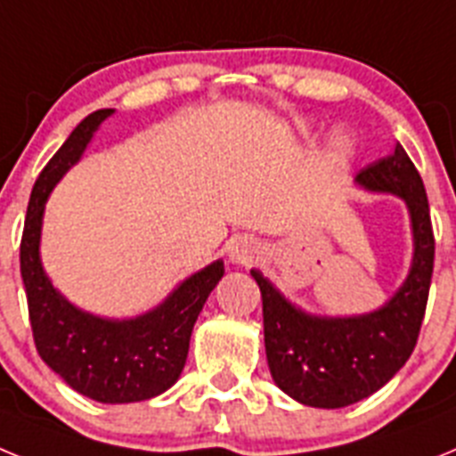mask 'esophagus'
<instances>
[{
  "label": "esophagus",
  "mask_w": 456,
  "mask_h": 456,
  "mask_svg": "<svg viewBox=\"0 0 456 456\" xmlns=\"http://www.w3.org/2000/svg\"><path fill=\"white\" fill-rule=\"evenodd\" d=\"M260 257V244L248 237H241L231 247V263L232 265H251Z\"/></svg>",
  "instance_id": "obj_1"
}]
</instances>
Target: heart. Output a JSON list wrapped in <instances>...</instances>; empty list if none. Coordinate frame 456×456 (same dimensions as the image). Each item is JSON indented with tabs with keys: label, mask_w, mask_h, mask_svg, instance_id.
<instances>
[{
	"label": "heart",
	"mask_w": 456,
	"mask_h": 456,
	"mask_svg": "<svg viewBox=\"0 0 456 456\" xmlns=\"http://www.w3.org/2000/svg\"><path fill=\"white\" fill-rule=\"evenodd\" d=\"M331 155L336 157V159H347L349 155H352V143H349L347 136H342V134H336L331 139Z\"/></svg>",
	"instance_id": "b5f03b06"
}]
</instances>
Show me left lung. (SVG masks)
Masks as SVG:
<instances>
[{
  "instance_id": "8db88e82",
  "label": "left lung",
  "mask_w": 456,
  "mask_h": 456,
  "mask_svg": "<svg viewBox=\"0 0 456 456\" xmlns=\"http://www.w3.org/2000/svg\"><path fill=\"white\" fill-rule=\"evenodd\" d=\"M368 191L406 203L413 257L400 289L381 308L352 317L310 315L285 299L257 269L263 294L265 349L273 381L292 400L315 409H342L384 388L409 361L425 317L434 272V232L420 173L404 148L356 175Z\"/></svg>"
}]
</instances>
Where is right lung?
Returning <instances> with one entry per match:
<instances>
[{
  "mask_svg": "<svg viewBox=\"0 0 456 456\" xmlns=\"http://www.w3.org/2000/svg\"><path fill=\"white\" fill-rule=\"evenodd\" d=\"M111 114L114 109L88 114L40 171L24 219L20 272L40 358L72 390L102 404H127L157 397L178 381L187 363L193 324L225 269L224 260H215L184 278L162 304L130 320L86 313L52 285L40 263L45 203Z\"/></svg>",
  "mask_w": 456,
  "mask_h": 456,
  "instance_id": "1",
  "label": "right lung"
}]
</instances>
